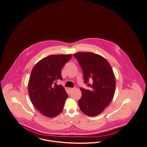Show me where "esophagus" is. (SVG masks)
<instances>
[{"mask_svg":"<svg viewBox=\"0 0 147 147\" xmlns=\"http://www.w3.org/2000/svg\"><path fill=\"white\" fill-rule=\"evenodd\" d=\"M74 88H68V90H69V91L70 92H71L72 91L74 90Z\"/></svg>","mask_w":147,"mask_h":147,"instance_id":"1","label":"esophagus"}]
</instances>
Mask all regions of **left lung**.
Segmentation results:
<instances>
[{
    "mask_svg": "<svg viewBox=\"0 0 147 147\" xmlns=\"http://www.w3.org/2000/svg\"><path fill=\"white\" fill-rule=\"evenodd\" d=\"M73 56L82 67L84 83L89 88H80L82 96L78 100L79 106L86 115L96 116L102 112L113 99L116 88L115 74L110 63L100 55L78 52Z\"/></svg>",
    "mask_w": 147,
    "mask_h": 147,
    "instance_id": "1",
    "label": "left lung"
}]
</instances>
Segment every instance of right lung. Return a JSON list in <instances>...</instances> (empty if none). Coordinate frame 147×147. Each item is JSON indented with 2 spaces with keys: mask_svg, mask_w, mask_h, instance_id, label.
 Returning a JSON list of instances; mask_svg holds the SVG:
<instances>
[{
  "mask_svg": "<svg viewBox=\"0 0 147 147\" xmlns=\"http://www.w3.org/2000/svg\"><path fill=\"white\" fill-rule=\"evenodd\" d=\"M71 55H51L35 64L28 80L29 96L35 108L47 117H54L62 111L68 95L62 85L61 70Z\"/></svg>",
  "mask_w": 147,
  "mask_h": 147,
  "instance_id": "add662e5",
  "label": "right lung"
}]
</instances>
